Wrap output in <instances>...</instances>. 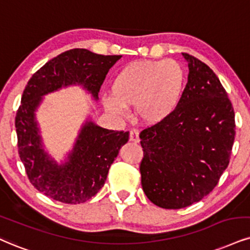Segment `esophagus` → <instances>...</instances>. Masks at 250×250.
<instances>
[{"label":"esophagus","mask_w":250,"mask_h":250,"mask_svg":"<svg viewBox=\"0 0 250 250\" xmlns=\"http://www.w3.org/2000/svg\"><path fill=\"white\" fill-rule=\"evenodd\" d=\"M130 140L132 143H139L140 138H139V132H138V130L130 131Z\"/></svg>","instance_id":"1"}]
</instances>
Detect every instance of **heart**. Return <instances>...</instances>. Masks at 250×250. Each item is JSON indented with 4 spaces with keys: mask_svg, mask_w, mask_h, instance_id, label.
Returning a JSON list of instances; mask_svg holds the SVG:
<instances>
[{
    "mask_svg": "<svg viewBox=\"0 0 250 250\" xmlns=\"http://www.w3.org/2000/svg\"><path fill=\"white\" fill-rule=\"evenodd\" d=\"M186 83L183 67L174 60H143L128 63L111 83V96L103 98L110 113L125 115L134 106L139 122L155 125L176 109Z\"/></svg>",
    "mask_w": 250,
    "mask_h": 250,
    "instance_id": "heart-1",
    "label": "heart"
}]
</instances>
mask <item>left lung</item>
I'll list each match as a JSON object with an SVG mask.
<instances>
[{
	"label": "left lung",
	"mask_w": 250,
	"mask_h": 250,
	"mask_svg": "<svg viewBox=\"0 0 250 250\" xmlns=\"http://www.w3.org/2000/svg\"><path fill=\"white\" fill-rule=\"evenodd\" d=\"M188 83L174 112L140 133L141 186L153 204L187 208L208 196L229 163L234 109L208 64L188 53Z\"/></svg>",
	"instance_id": "8db88e82"
}]
</instances>
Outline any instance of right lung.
<instances>
[{
	"label": "right lung",
	"instance_id": "1",
	"mask_svg": "<svg viewBox=\"0 0 250 250\" xmlns=\"http://www.w3.org/2000/svg\"><path fill=\"white\" fill-rule=\"evenodd\" d=\"M120 58L74 48L46 62L27 82L15 118L18 154L31 184L45 196L66 204H80L94 197L105 183L120 147L127 143L128 132L106 130L91 120L85 122L67 161L58 165L42 148L36 122L42 97L80 84L97 101L107 72Z\"/></svg>",
	"mask_w": 250,
	"mask_h": 250
}]
</instances>
